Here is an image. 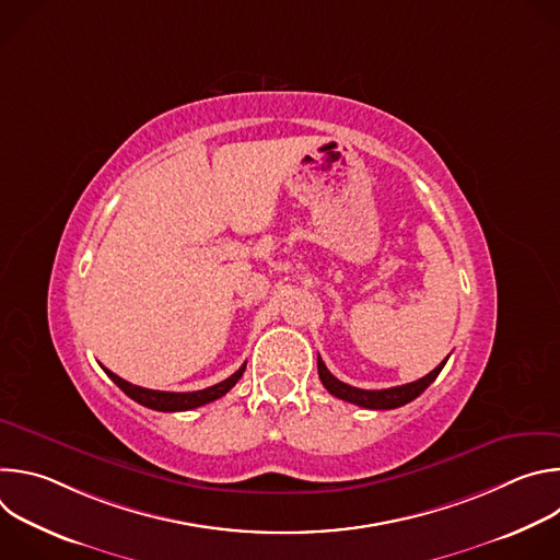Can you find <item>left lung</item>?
Masks as SVG:
<instances>
[{
    "label": "left lung",
    "instance_id": "1",
    "mask_svg": "<svg viewBox=\"0 0 560 560\" xmlns=\"http://www.w3.org/2000/svg\"><path fill=\"white\" fill-rule=\"evenodd\" d=\"M447 361V359H445ZM443 363H439L430 374H425L419 381L406 383V385H396V387H387V389H361V387H352L343 381H339L322 361V357H316V368H318V378L326 385V389L330 394H335L337 398H343L348 404H354L359 408H368V410H394V408H401L415 398L425 392V387L439 376V372L443 370Z\"/></svg>",
    "mask_w": 560,
    "mask_h": 560
}]
</instances>
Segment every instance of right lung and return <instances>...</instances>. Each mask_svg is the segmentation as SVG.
I'll return each instance as SVG.
<instances>
[{"label":"right lung","instance_id":"1","mask_svg":"<svg viewBox=\"0 0 560 560\" xmlns=\"http://www.w3.org/2000/svg\"><path fill=\"white\" fill-rule=\"evenodd\" d=\"M244 370H246V363L238 368L232 376H228L225 381H221V383H217L212 387H206V389H197V392H162V389H148V387L132 385V383L124 381L121 376H117L115 372L104 368V372L132 398V401L141 404L143 408L156 410V412H184V410H195L199 406L212 404V401H217V398H221L228 389L234 387V383L242 378Z\"/></svg>","mask_w":560,"mask_h":560}]
</instances>
